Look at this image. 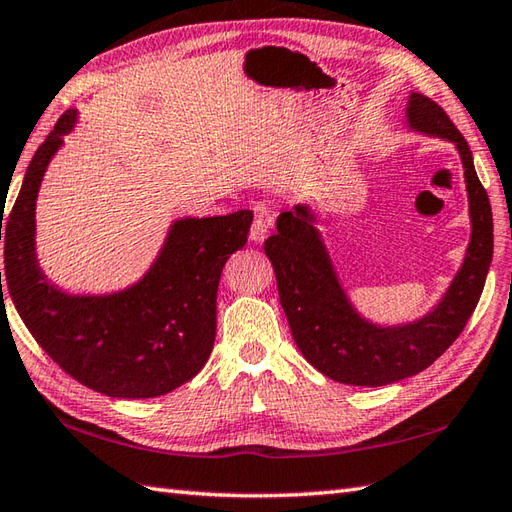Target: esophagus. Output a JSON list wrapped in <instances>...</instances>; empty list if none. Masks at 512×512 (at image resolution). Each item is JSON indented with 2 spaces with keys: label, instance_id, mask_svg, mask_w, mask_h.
Returning <instances> with one entry per match:
<instances>
[{
  "label": "esophagus",
  "instance_id": "1",
  "mask_svg": "<svg viewBox=\"0 0 512 512\" xmlns=\"http://www.w3.org/2000/svg\"><path fill=\"white\" fill-rule=\"evenodd\" d=\"M269 225H271V221L267 217H263V214H258L252 227H249V238H252L254 243H263L269 234Z\"/></svg>",
  "mask_w": 512,
  "mask_h": 512
}]
</instances>
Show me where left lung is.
<instances>
[{
	"label": "left lung",
	"instance_id": "1",
	"mask_svg": "<svg viewBox=\"0 0 512 512\" xmlns=\"http://www.w3.org/2000/svg\"><path fill=\"white\" fill-rule=\"evenodd\" d=\"M405 122L412 131L456 146L467 181V256L434 309L396 326L366 320L339 282L315 214L304 203L282 212L276 221L278 232L265 241L295 344L313 368L346 385L379 388L429 368L467 326L493 260V212L467 140L442 107L423 94L412 92L407 98Z\"/></svg>",
	"mask_w": 512,
	"mask_h": 512
}]
</instances>
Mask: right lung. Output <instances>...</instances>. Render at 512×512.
Wrapping results in <instances>:
<instances>
[{
  "label": "right lung",
  "mask_w": 512,
  "mask_h": 512,
  "mask_svg": "<svg viewBox=\"0 0 512 512\" xmlns=\"http://www.w3.org/2000/svg\"><path fill=\"white\" fill-rule=\"evenodd\" d=\"M76 120V109L65 111L43 140L6 219L8 293L37 344L70 377L113 399H153L206 366L221 271L247 243L254 214L177 219L151 269L122 291L74 295L54 287L37 260L34 210L45 170Z\"/></svg>",
  "instance_id": "obj_1"
}]
</instances>
